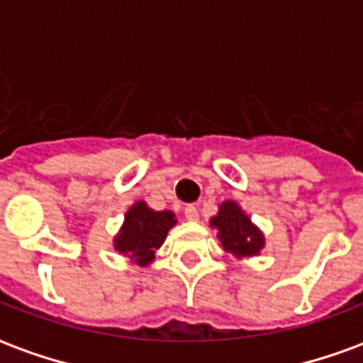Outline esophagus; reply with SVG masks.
<instances>
[{
    "label": "esophagus",
    "instance_id": "34e87169",
    "mask_svg": "<svg viewBox=\"0 0 363 363\" xmlns=\"http://www.w3.org/2000/svg\"><path fill=\"white\" fill-rule=\"evenodd\" d=\"M184 218H186V220H189V221H198V220H200L196 206H192V204L186 206V208H184Z\"/></svg>",
    "mask_w": 363,
    "mask_h": 363
}]
</instances>
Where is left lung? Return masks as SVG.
Here are the masks:
<instances>
[{
    "label": "left lung",
    "instance_id": "1",
    "mask_svg": "<svg viewBox=\"0 0 363 363\" xmlns=\"http://www.w3.org/2000/svg\"><path fill=\"white\" fill-rule=\"evenodd\" d=\"M210 223L218 229V239L221 241L223 251L233 255L235 259L257 257L264 247L262 231L252 223L237 202L225 200L220 204V212L213 216Z\"/></svg>",
    "mask_w": 363,
    "mask_h": 363
}]
</instances>
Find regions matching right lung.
Listing matches in <instances>:
<instances>
[{
    "label": "right lung",
    "instance_id": "add662e5",
    "mask_svg": "<svg viewBox=\"0 0 363 363\" xmlns=\"http://www.w3.org/2000/svg\"><path fill=\"white\" fill-rule=\"evenodd\" d=\"M177 225L173 212H155L143 200L135 202L124 216V223L114 237V249L138 267H147L155 251L167 239L169 229Z\"/></svg>",
    "mask_w": 363,
    "mask_h": 363
}]
</instances>
